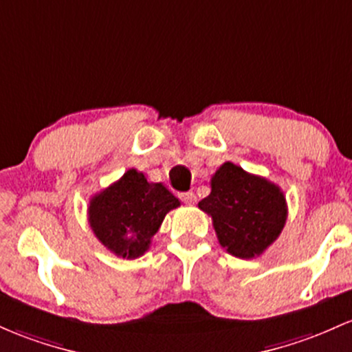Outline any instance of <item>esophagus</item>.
<instances>
[{
  "mask_svg": "<svg viewBox=\"0 0 352 352\" xmlns=\"http://www.w3.org/2000/svg\"><path fill=\"white\" fill-rule=\"evenodd\" d=\"M180 200L184 204H187V206H192V204L197 202V197L194 192H184V194H180Z\"/></svg>",
  "mask_w": 352,
  "mask_h": 352,
  "instance_id": "34e87169",
  "label": "esophagus"
}]
</instances>
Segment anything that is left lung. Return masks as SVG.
I'll list each match as a JSON object with an SVG mask.
<instances>
[{
  "label": "left lung",
  "mask_w": 352,
  "mask_h": 352,
  "mask_svg": "<svg viewBox=\"0 0 352 352\" xmlns=\"http://www.w3.org/2000/svg\"><path fill=\"white\" fill-rule=\"evenodd\" d=\"M210 188L199 208L210 215L220 245L229 254L257 257L283 232L287 204L276 184L226 162L212 175Z\"/></svg>",
  "instance_id": "obj_1"
}]
</instances>
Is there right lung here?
Instances as JSON below:
<instances>
[{
  "label": "right lung",
  "mask_w": 352,
  "mask_h": 352,
  "mask_svg": "<svg viewBox=\"0 0 352 352\" xmlns=\"http://www.w3.org/2000/svg\"><path fill=\"white\" fill-rule=\"evenodd\" d=\"M179 206L180 200L164 184L146 182L144 173L130 168L91 197L88 222L110 252L137 258L148 250L165 215Z\"/></svg>",
  "instance_id": "add662e5"
}]
</instances>
